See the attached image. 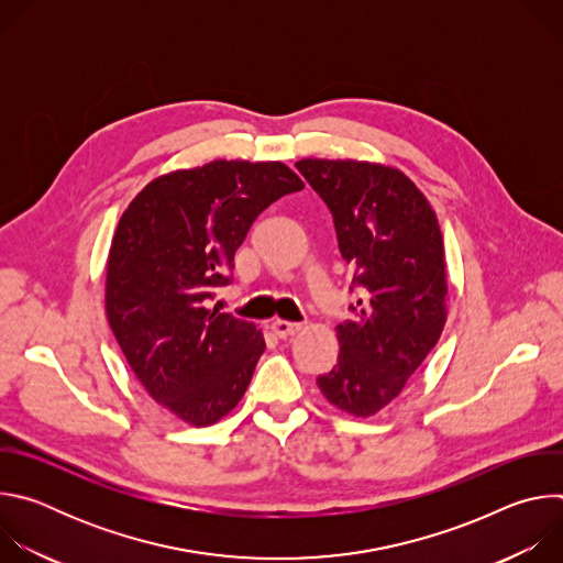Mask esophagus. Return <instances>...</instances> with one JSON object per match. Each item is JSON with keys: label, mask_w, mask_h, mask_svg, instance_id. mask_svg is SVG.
<instances>
[{"label": "esophagus", "mask_w": 563, "mask_h": 563, "mask_svg": "<svg viewBox=\"0 0 563 563\" xmlns=\"http://www.w3.org/2000/svg\"><path fill=\"white\" fill-rule=\"evenodd\" d=\"M302 330L300 323H289V320H274L272 323V332L278 336V339H287V336H294Z\"/></svg>", "instance_id": "esophagus-1"}]
</instances>
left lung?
<instances>
[{
  "label": "left lung",
  "instance_id": "8db88e82",
  "mask_svg": "<svg viewBox=\"0 0 563 563\" xmlns=\"http://www.w3.org/2000/svg\"><path fill=\"white\" fill-rule=\"evenodd\" d=\"M296 169L332 211L341 256L363 298L336 325L339 363L316 378L350 417L367 419L406 389L448 318V267L437 213L396 167L369 159H298Z\"/></svg>",
  "mask_w": 563,
  "mask_h": 563
}]
</instances>
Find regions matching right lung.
I'll list each match as a JSON object with an SVG mask.
<instances>
[{
  "mask_svg": "<svg viewBox=\"0 0 563 563\" xmlns=\"http://www.w3.org/2000/svg\"><path fill=\"white\" fill-rule=\"evenodd\" d=\"M302 187L283 163L213 159L153 178L118 222L107 320L148 396L194 428L240 404L265 352L254 323L209 309L207 298L229 283L258 213Z\"/></svg>",
  "mask_w": 563,
  "mask_h": 563,
  "instance_id": "obj_1",
  "label": "right lung"
}]
</instances>
